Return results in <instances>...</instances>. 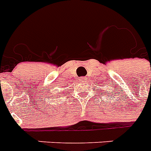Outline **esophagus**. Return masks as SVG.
I'll list each match as a JSON object with an SVG mask.
<instances>
[{"label":"esophagus","mask_w":151,"mask_h":151,"mask_svg":"<svg viewBox=\"0 0 151 151\" xmlns=\"http://www.w3.org/2000/svg\"><path fill=\"white\" fill-rule=\"evenodd\" d=\"M81 81H85V80H84V78H81Z\"/></svg>","instance_id":"34e87169"}]
</instances>
